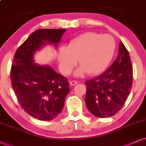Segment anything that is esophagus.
Masks as SVG:
<instances>
[{"label":"esophagus","mask_w":146,"mask_h":146,"mask_svg":"<svg viewBox=\"0 0 146 146\" xmlns=\"http://www.w3.org/2000/svg\"><path fill=\"white\" fill-rule=\"evenodd\" d=\"M70 84L71 86H74L75 84H78V81H76V80H71V81H70Z\"/></svg>","instance_id":"esophagus-1"}]
</instances>
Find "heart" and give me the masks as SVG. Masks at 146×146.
<instances>
[{"instance_id":"heart-1","label":"heart","mask_w":146,"mask_h":146,"mask_svg":"<svg viewBox=\"0 0 146 146\" xmlns=\"http://www.w3.org/2000/svg\"><path fill=\"white\" fill-rule=\"evenodd\" d=\"M114 38L108 35H100L87 32L70 41L68 46H62L57 52L60 71L68 75L77 63L80 65L75 70L79 76L87 72L98 74L108 66L115 51Z\"/></svg>"}]
</instances>
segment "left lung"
<instances>
[{
  "label": "left lung",
  "mask_w": 146,
  "mask_h": 146,
  "mask_svg": "<svg viewBox=\"0 0 146 146\" xmlns=\"http://www.w3.org/2000/svg\"><path fill=\"white\" fill-rule=\"evenodd\" d=\"M85 104L99 118L110 117L122 108L133 84V67L129 51L120 41L116 60L100 76L87 80Z\"/></svg>",
  "instance_id": "obj_1"
}]
</instances>
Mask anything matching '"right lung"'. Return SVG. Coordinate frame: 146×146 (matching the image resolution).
Wrapping results in <instances>:
<instances>
[{
  "label": "right lung",
  "mask_w": 146,
  "mask_h": 146,
  "mask_svg": "<svg viewBox=\"0 0 146 146\" xmlns=\"http://www.w3.org/2000/svg\"><path fill=\"white\" fill-rule=\"evenodd\" d=\"M65 29L36 30L17 48L11 70V85L21 107L40 120H51L64 108L70 91L68 79L48 65L35 62V54L43 46L55 47Z\"/></svg>",
  "instance_id": "obj_1"
}]
</instances>
